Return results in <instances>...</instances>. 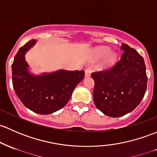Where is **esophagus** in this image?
<instances>
[{
	"label": "esophagus",
	"instance_id": "1",
	"mask_svg": "<svg viewBox=\"0 0 157 157\" xmlns=\"http://www.w3.org/2000/svg\"><path fill=\"white\" fill-rule=\"evenodd\" d=\"M91 73H92L91 68H86L85 70V77H90V76L91 75Z\"/></svg>",
	"mask_w": 157,
	"mask_h": 157
}]
</instances>
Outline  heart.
<instances>
[{"mask_svg":"<svg viewBox=\"0 0 157 157\" xmlns=\"http://www.w3.org/2000/svg\"><path fill=\"white\" fill-rule=\"evenodd\" d=\"M110 51V49L107 47H99L95 49V55L98 57H102L105 55L106 56L105 58L102 67H109L114 65L117 61V54L115 52Z\"/></svg>","mask_w":157,"mask_h":157,"instance_id":"heart-1","label":"heart"}]
</instances>
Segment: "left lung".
I'll return each instance as SVG.
<instances>
[{"label": "left lung", "mask_w": 157, "mask_h": 157, "mask_svg": "<svg viewBox=\"0 0 157 157\" xmlns=\"http://www.w3.org/2000/svg\"><path fill=\"white\" fill-rule=\"evenodd\" d=\"M120 49L123 55L113 67L91 74L95 105L111 117L132 111L144 98L147 83L143 57L127 44Z\"/></svg>", "instance_id": "1"}]
</instances>
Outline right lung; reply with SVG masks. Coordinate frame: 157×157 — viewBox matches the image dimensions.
<instances>
[{
  "label": "right lung",
  "mask_w": 157,
  "mask_h": 157,
  "mask_svg": "<svg viewBox=\"0 0 157 157\" xmlns=\"http://www.w3.org/2000/svg\"><path fill=\"white\" fill-rule=\"evenodd\" d=\"M36 42L35 40H31L15 56L12 64L13 86L26 108L39 114H49L68 102L74 88L85 74L83 70H59L40 75L30 73L25 56Z\"/></svg>",
  "instance_id": "add662e5"
}]
</instances>
